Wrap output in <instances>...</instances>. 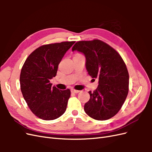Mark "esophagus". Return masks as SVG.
I'll return each instance as SVG.
<instances>
[{"instance_id":"esophagus-1","label":"esophagus","mask_w":152,"mask_h":152,"mask_svg":"<svg viewBox=\"0 0 152 152\" xmlns=\"http://www.w3.org/2000/svg\"><path fill=\"white\" fill-rule=\"evenodd\" d=\"M71 92L72 93H79L80 92V90H76V89H71Z\"/></svg>"}]
</instances>
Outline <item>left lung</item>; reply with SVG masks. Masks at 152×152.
Instances as JSON below:
<instances>
[{
  "mask_svg": "<svg viewBox=\"0 0 152 152\" xmlns=\"http://www.w3.org/2000/svg\"><path fill=\"white\" fill-rule=\"evenodd\" d=\"M72 50L83 53L86 67L92 78L99 79V85L84 105V111L95 120L106 121L118 112L129 92V73L117 51L103 41L94 39L78 41Z\"/></svg>",
  "mask_w": 152,
  "mask_h": 152,
  "instance_id": "obj_1",
  "label": "left lung"
}]
</instances>
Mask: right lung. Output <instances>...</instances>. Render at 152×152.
<instances>
[{
  "label": "right lung",
  "instance_id": "obj_1",
  "mask_svg": "<svg viewBox=\"0 0 152 152\" xmlns=\"http://www.w3.org/2000/svg\"><path fill=\"white\" fill-rule=\"evenodd\" d=\"M75 41L43 45L26 58L20 82L23 96L37 117L52 121L65 112L70 90L52 87L50 80L56 75L58 65Z\"/></svg>",
  "mask_w": 152,
  "mask_h": 152
}]
</instances>
